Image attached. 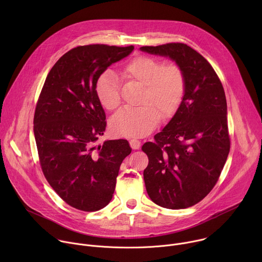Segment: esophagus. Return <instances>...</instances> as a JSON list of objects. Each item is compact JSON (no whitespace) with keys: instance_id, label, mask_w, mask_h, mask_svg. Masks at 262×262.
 <instances>
[{"instance_id":"1","label":"esophagus","mask_w":262,"mask_h":262,"mask_svg":"<svg viewBox=\"0 0 262 262\" xmlns=\"http://www.w3.org/2000/svg\"><path fill=\"white\" fill-rule=\"evenodd\" d=\"M129 145L133 149H139L141 146V142L137 139H130L129 140Z\"/></svg>"}]
</instances>
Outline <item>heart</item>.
<instances>
[{"instance_id": "obj_1", "label": "heart", "mask_w": 262, "mask_h": 262, "mask_svg": "<svg viewBox=\"0 0 262 262\" xmlns=\"http://www.w3.org/2000/svg\"><path fill=\"white\" fill-rule=\"evenodd\" d=\"M123 74L144 86L140 100L143 105L121 108L111 119V130L120 137H145L160 122L159 111L163 117H169L180 105L185 90L184 74L178 65H163L160 60L148 56L130 60L124 66ZM94 90L104 108L114 110L119 105L118 78L113 71L99 74Z\"/></svg>"}]
</instances>
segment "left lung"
Here are the masks:
<instances>
[{
	"label": "left lung",
	"instance_id": "8db88e82",
	"mask_svg": "<svg viewBox=\"0 0 262 262\" xmlns=\"http://www.w3.org/2000/svg\"><path fill=\"white\" fill-rule=\"evenodd\" d=\"M178 65L185 80L182 101L167 125L146 142L144 181L158 205L181 209L200 202L214 186L226 163L230 140L225 91L207 60L184 43L142 47Z\"/></svg>",
	"mask_w": 262,
	"mask_h": 262
}]
</instances>
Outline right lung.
I'll use <instances>...</instances> for the list:
<instances>
[{
    "label": "right lung",
    "instance_id": "obj_1",
    "mask_svg": "<svg viewBox=\"0 0 262 262\" xmlns=\"http://www.w3.org/2000/svg\"><path fill=\"white\" fill-rule=\"evenodd\" d=\"M134 47H78L64 54L45 82L34 115V136L43 174L70 206L95 211L113 197L122 161L132 152L126 140L96 141L105 129L96 79L127 57Z\"/></svg>",
    "mask_w": 262,
    "mask_h": 262
}]
</instances>
